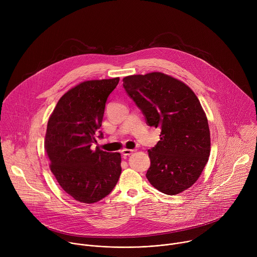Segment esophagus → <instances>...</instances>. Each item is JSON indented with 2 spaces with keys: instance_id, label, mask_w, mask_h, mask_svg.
<instances>
[{
  "instance_id": "1",
  "label": "esophagus",
  "mask_w": 257,
  "mask_h": 257,
  "mask_svg": "<svg viewBox=\"0 0 257 257\" xmlns=\"http://www.w3.org/2000/svg\"><path fill=\"white\" fill-rule=\"evenodd\" d=\"M121 153H122V155H123V156H130V155H132V154L134 153V150H129V149H123V150L121 151Z\"/></svg>"
}]
</instances>
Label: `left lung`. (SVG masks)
<instances>
[{
	"mask_svg": "<svg viewBox=\"0 0 257 257\" xmlns=\"http://www.w3.org/2000/svg\"><path fill=\"white\" fill-rule=\"evenodd\" d=\"M123 86L161 140L149 150L146 178L159 191L176 195L200 177L210 155L206 115L193 90L162 72L123 78Z\"/></svg>",
	"mask_w": 257,
	"mask_h": 257,
	"instance_id": "obj_1",
	"label": "left lung"
}]
</instances>
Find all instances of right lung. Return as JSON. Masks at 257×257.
<instances>
[{
  "instance_id": "add662e5",
  "label": "right lung",
  "mask_w": 257,
  "mask_h": 257,
  "mask_svg": "<svg viewBox=\"0 0 257 257\" xmlns=\"http://www.w3.org/2000/svg\"><path fill=\"white\" fill-rule=\"evenodd\" d=\"M120 78L87 80L58 101L47 126L45 150L62 189L75 200L94 203L111 193L121 175V155L90 146L96 142L107 96Z\"/></svg>"
}]
</instances>
